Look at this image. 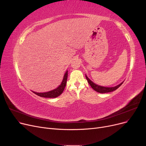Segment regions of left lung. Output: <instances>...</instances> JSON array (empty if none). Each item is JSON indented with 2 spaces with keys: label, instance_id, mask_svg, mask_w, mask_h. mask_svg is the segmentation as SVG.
Masks as SVG:
<instances>
[{
  "label": "left lung",
  "instance_id": "8db88e82",
  "mask_svg": "<svg viewBox=\"0 0 146 146\" xmlns=\"http://www.w3.org/2000/svg\"><path fill=\"white\" fill-rule=\"evenodd\" d=\"M86 78L89 83V85H90V86L92 87V88L94 90L96 91L97 92H99V93H101V94H105V93H108V92H112V91H114L116 89H117L122 83H123V82L121 83L119 85L116 86H114V87H111V88H108V87H104V86H99V85H96V84L94 83L93 82H92L88 78V76L86 75Z\"/></svg>",
  "mask_w": 146,
  "mask_h": 146
}]
</instances>
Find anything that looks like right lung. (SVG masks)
I'll return each mask as SVG.
<instances>
[{
    "label": "right lung",
    "mask_w": 146,
    "mask_h": 146,
    "mask_svg": "<svg viewBox=\"0 0 146 146\" xmlns=\"http://www.w3.org/2000/svg\"><path fill=\"white\" fill-rule=\"evenodd\" d=\"M67 75H68V71H66V73L64 75V78H63L62 82H61V85L57 88H56L55 89L47 92H44V93H38V92H33H33L36 95L41 96V97L49 98H56V97L60 96L61 94L63 93V90L66 87V85Z\"/></svg>",
    "instance_id": "add662e5"
}]
</instances>
